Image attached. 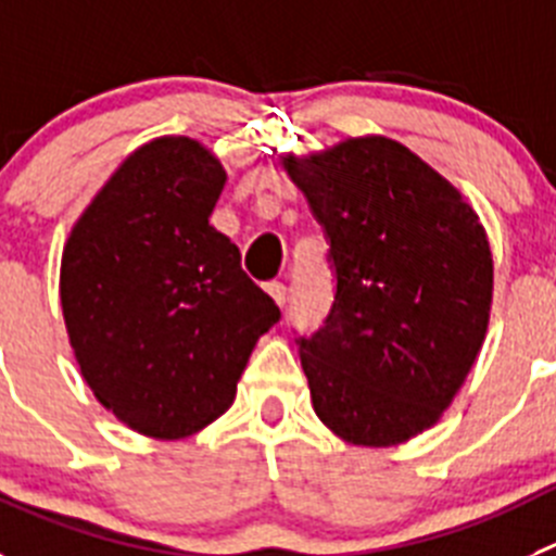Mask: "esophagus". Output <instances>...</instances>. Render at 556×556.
I'll use <instances>...</instances> for the list:
<instances>
[{
	"label": "esophagus",
	"instance_id": "1",
	"mask_svg": "<svg viewBox=\"0 0 556 556\" xmlns=\"http://www.w3.org/2000/svg\"><path fill=\"white\" fill-rule=\"evenodd\" d=\"M266 290L271 293V299L279 304V307H285V304H288V288H285L282 282H268Z\"/></svg>",
	"mask_w": 556,
	"mask_h": 556
}]
</instances>
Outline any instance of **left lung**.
I'll return each instance as SVG.
<instances>
[{"mask_svg":"<svg viewBox=\"0 0 556 556\" xmlns=\"http://www.w3.org/2000/svg\"><path fill=\"white\" fill-rule=\"evenodd\" d=\"M329 241L334 302L299 337L313 408L362 447L442 417L485 340L494 261L450 180L387 137L282 161Z\"/></svg>","mask_w":556,"mask_h":556,"instance_id":"obj_1","label":"left lung"}]
</instances>
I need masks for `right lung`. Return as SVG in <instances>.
Masks as SVG:
<instances>
[{"instance_id": "add662e5", "label": "right lung", "mask_w": 556, "mask_h": 556, "mask_svg": "<svg viewBox=\"0 0 556 556\" xmlns=\"http://www.w3.org/2000/svg\"><path fill=\"white\" fill-rule=\"evenodd\" d=\"M227 173L189 137L128 155L71 230L60 302L81 376L128 428L184 439L219 419L279 307L211 225Z\"/></svg>"}]
</instances>
